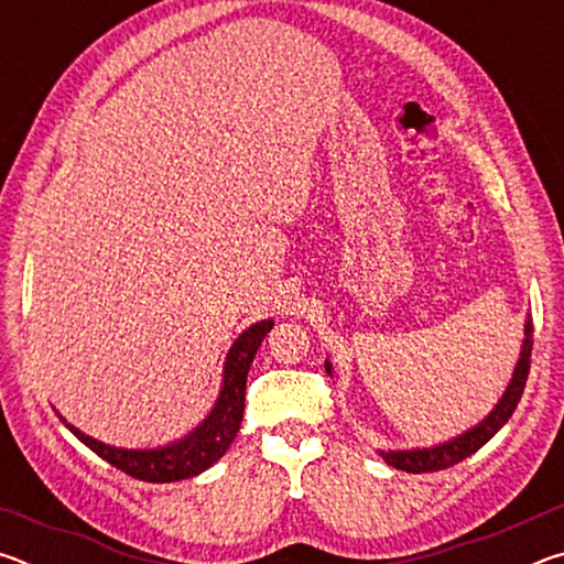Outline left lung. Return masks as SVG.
<instances>
[{"label": "left lung", "mask_w": 564, "mask_h": 564, "mask_svg": "<svg viewBox=\"0 0 564 564\" xmlns=\"http://www.w3.org/2000/svg\"><path fill=\"white\" fill-rule=\"evenodd\" d=\"M530 356H532V316L524 318V338L520 346V358L514 362L512 378L508 388H505L502 398L498 400L488 415H485L480 423L467 427L465 433L451 437V441L437 443L431 447H403V451H378V455L383 457L388 465H393L395 470H405V473H435V470H445V467H453L455 463L465 460L473 453L480 451V447L490 441V437L500 431V427L508 423L512 417L514 408H518L524 383H528V373H530ZM326 373L333 376V366L326 358Z\"/></svg>", "instance_id": "1"}]
</instances>
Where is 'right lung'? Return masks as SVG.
I'll list each match as a JSON object with an SVG mask.
<instances>
[{"instance_id": "1", "label": "right lung", "mask_w": 564, "mask_h": 564, "mask_svg": "<svg viewBox=\"0 0 564 564\" xmlns=\"http://www.w3.org/2000/svg\"><path fill=\"white\" fill-rule=\"evenodd\" d=\"M273 328V321L265 318L248 326L241 336L234 340L228 348L224 360V380L221 390L214 408L208 415L198 423L194 431L178 437L174 443L159 445V447H117L109 443H101L97 437L82 433L79 427L66 423V417L56 410L62 423L79 437V441L97 453L104 460L119 467L137 480L144 482H176L186 480V477L202 475L214 463L221 460L228 447H231L234 437L241 427L243 408H246V378L248 368L256 358V350L261 348L265 333Z\"/></svg>"}]
</instances>
